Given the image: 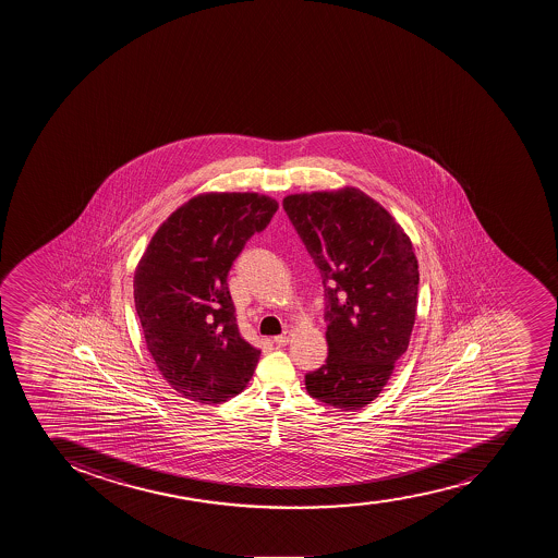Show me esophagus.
Here are the masks:
<instances>
[{
  "instance_id": "34e87169",
  "label": "esophagus",
  "mask_w": 558,
  "mask_h": 558,
  "mask_svg": "<svg viewBox=\"0 0 558 558\" xmlns=\"http://www.w3.org/2000/svg\"><path fill=\"white\" fill-rule=\"evenodd\" d=\"M291 338H293V332L283 331V335L275 338V343L276 345H280V348H283V345H288V343L291 342Z\"/></svg>"
}]
</instances>
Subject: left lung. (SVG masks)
<instances>
[{
    "label": "left lung",
    "mask_w": 558,
    "mask_h": 558,
    "mask_svg": "<svg viewBox=\"0 0 558 558\" xmlns=\"http://www.w3.org/2000/svg\"><path fill=\"white\" fill-rule=\"evenodd\" d=\"M283 209L326 288V365L305 375L311 397L342 411L373 402L409 348L418 304L411 238L356 187L289 194Z\"/></svg>",
    "instance_id": "8db88e82"
}]
</instances>
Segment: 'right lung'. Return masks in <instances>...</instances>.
<instances>
[{
    "label": "right lung",
    "instance_id": "1",
    "mask_svg": "<svg viewBox=\"0 0 558 558\" xmlns=\"http://www.w3.org/2000/svg\"><path fill=\"white\" fill-rule=\"evenodd\" d=\"M276 210L267 194H196L158 227L136 265L147 349L167 384L193 402L236 397L258 364V349L238 332L227 275Z\"/></svg>",
    "mask_w": 558,
    "mask_h": 558
}]
</instances>
